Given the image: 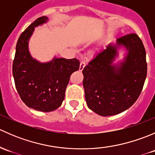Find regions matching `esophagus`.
Here are the masks:
<instances>
[{
	"label": "esophagus",
	"instance_id": "34e87169",
	"mask_svg": "<svg viewBox=\"0 0 155 155\" xmlns=\"http://www.w3.org/2000/svg\"><path fill=\"white\" fill-rule=\"evenodd\" d=\"M85 67V63L84 61H82L80 63V65H79V70H80V71H82Z\"/></svg>",
	"mask_w": 155,
	"mask_h": 155
}]
</instances>
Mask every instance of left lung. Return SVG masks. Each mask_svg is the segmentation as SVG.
I'll list each match as a JSON object with an SVG mask.
<instances>
[{"label":"left lung","instance_id":"left-lung-1","mask_svg":"<svg viewBox=\"0 0 155 155\" xmlns=\"http://www.w3.org/2000/svg\"><path fill=\"white\" fill-rule=\"evenodd\" d=\"M125 51L117 61L119 50ZM145 49L136 34L109 43L82 70L87 107L101 116L115 115L129 109L143 90L147 75Z\"/></svg>","mask_w":155,"mask_h":155}]
</instances>
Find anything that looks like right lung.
Here are the masks:
<instances>
[{"label":"right lung","instance_id":"add662e5","mask_svg":"<svg viewBox=\"0 0 155 155\" xmlns=\"http://www.w3.org/2000/svg\"><path fill=\"white\" fill-rule=\"evenodd\" d=\"M48 21V17H40L22 32L12 64L15 87L21 101L28 107L44 112L61 106L70 76L79 69L76 58L54 56L49 61L40 62L32 57L28 44L34 28Z\"/></svg>","mask_w":155,"mask_h":155}]
</instances>
